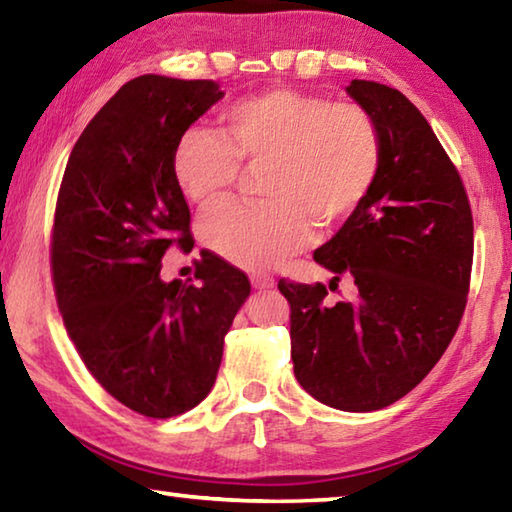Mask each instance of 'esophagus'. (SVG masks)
Masks as SVG:
<instances>
[{
	"instance_id": "34e87169",
	"label": "esophagus",
	"mask_w": 512,
	"mask_h": 512,
	"mask_svg": "<svg viewBox=\"0 0 512 512\" xmlns=\"http://www.w3.org/2000/svg\"><path fill=\"white\" fill-rule=\"evenodd\" d=\"M250 282H253L255 289H273L275 287V277L266 275V273H253L250 275Z\"/></svg>"
}]
</instances>
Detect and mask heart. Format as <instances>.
Returning a JSON list of instances; mask_svg holds the SVG:
<instances>
[{"instance_id": "heart-1", "label": "heart", "mask_w": 512, "mask_h": 512, "mask_svg": "<svg viewBox=\"0 0 512 512\" xmlns=\"http://www.w3.org/2000/svg\"><path fill=\"white\" fill-rule=\"evenodd\" d=\"M173 176L198 207L225 201L241 167L259 169L253 205H221L201 221V239L241 268H271L311 239V221L334 225L361 205L381 164V133L359 103L293 88L246 94L219 112V135L180 133Z\"/></svg>"}]
</instances>
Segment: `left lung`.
<instances>
[{
    "label": "left lung",
    "instance_id": "1",
    "mask_svg": "<svg viewBox=\"0 0 512 512\" xmlns=\"http://www.w3.org/2000/svg\"><path fill=\"white\" fill-rule=\"evenodd\" d=\"M350 97L381 133L375 185L314 259L354 282L329 305L325 284L277 282L291 307V359L332 409L377 411L413 391L452 343L474 257L470 201L429 121L388 85L354 79ZM329 284V289H332Z\"/></svg>",
    "mask_w": 512,
    "mask_h": 512
}]
</instances>
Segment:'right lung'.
Wrapping results in <instances>:
<instances>
[{"label":"right lung","mask_w":512,"mask_h":512,"mask_svg":"<svg viewBox=\"0 0 512 512\" xmlns=\"http://www.w3.org/2000/svg\"><path fill=\"white\" fill-rule=\"evenodd\" d=\"M221 97L214 81H128L85 126L58 189L49 257L69 339L117 402L155 420L212 391L250 293L248 275L210 250L196 284L160 277L169 248L192 250L173 146Z\"/></svg>","instance_id":"add662e5"}]
</instances>
